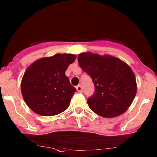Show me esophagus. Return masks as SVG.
<instances>
[{
	"instance_id": "1",
	"label": "esophagus",
	"mask_w": 157,
	"mask_h": 157,
	"mask_svg": "<svg viewBox=\"0 0 157 157\" xmlns=\"http://www.w3.org/2000/svg\"><path fill=\"white\" fill-rule=\"evenodd\" d=\"M76 89H77V90L79 92H83V88H82V86L80 85L77 86L76 87Z\"/></svg>"
}]
</instances>
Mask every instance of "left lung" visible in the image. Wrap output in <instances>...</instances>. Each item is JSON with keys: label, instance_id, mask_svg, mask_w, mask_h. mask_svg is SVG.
<instances>
[{"label": "left lung", "instance_id": "1", "mask_svg": "<svg viewBox=\"0 0 157 157\" xmlns=\"http://www.w3.org/2000/svg\"><path fill=\"white\" fill-rule=\"evenodd\" d=\"M78 62L95 85V93L87 101L92 111L105 118L116 117L126 112L137 92L131 67L118 58L90 52L80 53Z\"/></svg>", "mask_w": 157, "mask_h": 157}]
</instances>
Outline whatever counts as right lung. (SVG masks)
Wrapping results in <instances>:
<instances>
[{
	"mask_svg": "<svg viewBox=\"0 0 157 157\" xmlns=\"http://www.w3.org/2000/svg\"><path fill=\"white\" fill-rule=\"evenodd\" d=\"M74 54L57 53L37 59L26 69L21 82V92L26 105L41 116L59 114L70 105L76 89L65 75Z\"/></svg>",
	"mask_w": 157,
	"mask_h": 157,
	"instance_id": "add662e5",
	"label": "right lung"
}]
</instances>
